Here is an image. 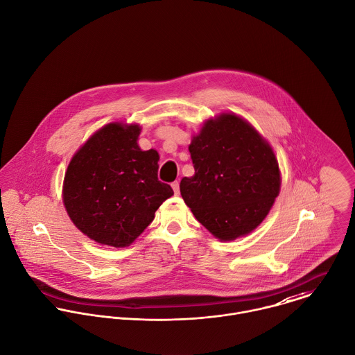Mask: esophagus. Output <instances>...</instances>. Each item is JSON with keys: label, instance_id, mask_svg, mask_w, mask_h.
Segmentation results:
<instances>
[{"label": "esophagus", "instance_id": "esophagus-1", "mask_svg": "<svg viewBox=\"0 0 355 355\" xmlns=\"http://www.w3.org/2000/svg\"><path fill=\"white\" fill-rule=\"evenodd\" d=\"M172 189H173L175 194H176V196H179V193H180V189H179V182H178V180L172 183Z\"/></svg>", "mask_w": 355, "mask_h": 355}]
</instances>
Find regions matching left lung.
Here are the masks:
<instances>
[{
	"label": "left lung",
	"instance_id": "left-lung-1",
	"mask_svg": "<svg viewBox=\"0 0 355 355\" xmlns=\"http://www.w3.org/2000/svg\"><path fill=\"white\" fill-rule=\"evenodd\" d=\"M194 175L180 194L196 219L222 241L254 230L279 194L271 146L245 119L223 113L208 119L189 146Z\"/></svg>",
	"mask_w": 355,
	"mask_h": 355
}]
</instances>
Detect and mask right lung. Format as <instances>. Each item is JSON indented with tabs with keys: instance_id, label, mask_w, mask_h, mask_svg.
Segmentation results:
<instances>
[{
	"instance_id": "1",
	"label": "right lung",
	"mask_w": 355,
	"mask_h": 355,
	"mask_svg": "<svg viewBox=\"0 0 355 355\" xmlns=\"http://www.w3.org/2000/svg\"><path fill=\"white\" fill-rule=\"evenodd\" d=\"M137 123L112 122L95 132L71 158L63 182V202L78 230L114 248L130 245L173 196L158 180L155 150L137 144Z\"/></svg>"
}]
</instances>
